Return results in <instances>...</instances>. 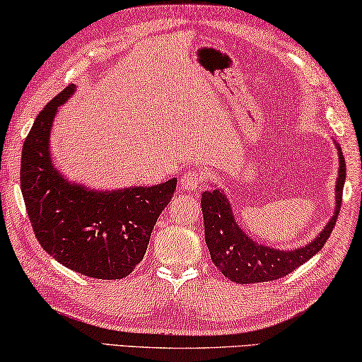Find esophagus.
<instances>
[{
	"label": "esophagus",
	"mask_w": 362,
	"mask_h": 362,
	"mask_svg": "<svg viewBox=\"0 0 362 362\" xmlns=\"http://www.w3.org/2000/svg\"><path fill=\"white\" fill-rule=\"evenodd\" d=\"M202 182H203V172L185 170V172H182L179 185H180L182 190L192 192V190H197V188L202 185Z\"/></svg>",
	"instance_id": "esophagus-1"
}]
</instances>
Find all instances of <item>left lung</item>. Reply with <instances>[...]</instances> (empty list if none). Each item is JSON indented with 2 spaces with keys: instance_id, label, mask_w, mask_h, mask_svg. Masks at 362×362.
<instances>
[{
  "instance_id": "1",
  "label": "left lung",
  "mask_w": 362,
  "mask_h": 362,
  "mask_svg": "<svg viewBox=\"0 0 362 362\" xmlns=\"http://www.w3.org/2000/svg\"><path fill=\"white\" fill-rule=\"evenodd\" d=\"M335 146L338 151V177L334 216L330 217L317 237L298 248L277 250L264 243H257L235 219L232 203L228 202L222 188L216 187L214 190L203 193L204 240L212 262L227 279L237 284L271 282L293 272L296 267H300L322 250L334 230L338 212L341 208V193L346 177V164L341 148L338 143H335Z\"/></svg>"
}]
</instances>
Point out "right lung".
Returning a JSON list of instances; mask_svg holds the SVG:
<instances>
[{
    "label": "right lung",
    "instance_id": "right-lung-1",
    "mask_svg": "<svg viewBox=\"0 0 362 362\" xmlns=\"http://www.w3.org/2000/svg\"><path fill=\"white\" fill-rule=\"evenodd\" d=\"M69 85L38 114L22 148L21 190L38 243L71 271L114 280L134 271L150 243L177 179L153 187L95 190L69 180L51 158V129Z\"/></svg>",
    "mask_w": 362,
    "mask_h": 362
}]
</instances>
